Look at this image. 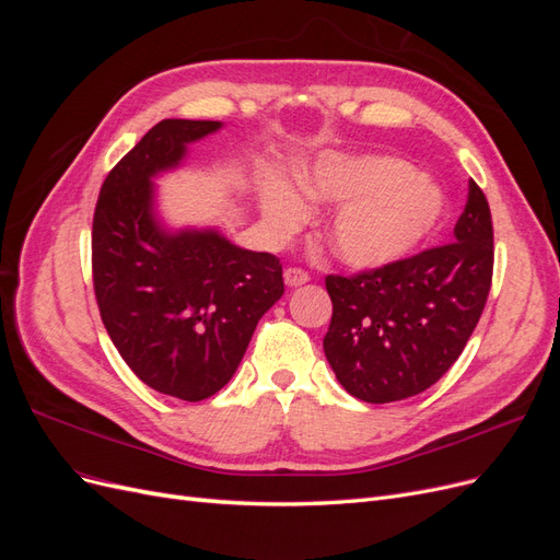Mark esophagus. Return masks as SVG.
Masks as SVG:
<instances>
[{
	"label": "esophagus",
	"mask_w": 560,
	"mask_h": 560,
	"mask_svg": "<svg viewBox=\"0 0 560 560\" xmlns=\"http://www.w3.org/2000/svg\"><path fill=\"white\" fill-rule=\"evenodd\" d=\"M311 280V276L306 273V270L303 268H294V266H290L284 270V282L290 284V287H299V284H306Z\"/></svg>",
	"instance_id": "1"
}]
</instances>
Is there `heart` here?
<instances>
[{
  "instance_id": "1",
  "label": "heart",
  "mask_w": 560,
  "mask_h": 560,
  "mask_svg": "<svg viewBox=\"0 0 560 560\" xmlns=\"http://www.w3.org/2000/svg\"><path fill=\"white\" fill-rule=\"evenodd\" d=\"M301 191L315 206H343L327 241L354 268H381L409 257L442 226L448 198L442 186L395 156H327L301 175ZM264 212L278 233L306 222V206L292 191H266Z\"/></svg>"
}]
</instances>
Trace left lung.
<instances>
[{
	"mask_svg": "<svg viewBox=\"0 0 560 560\" xmlns=\"http://www.w3.org/2000/svg\"><path fill=\"white\" fill-rule=\"evenodd\" d=\"M453 243L389 266L327 276L325 354L352 397L387 404L420 395L460 358L493 282V219L469 182Z\"/></svg>",
	"mask_w": 560,
	"mask_h": 560,
	"instance_id": "1",
	"label": "left lung"
}]
</instances>
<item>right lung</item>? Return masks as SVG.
<instances>
[{
  "mask_svg": "<svg viewBox=\"0 0 560 560\" xmlns=\"http://www.w3.org/2000/svg\"><path fill=\"white\" fill-rule=\"evenodd\" d=\"M219 126L156 124L112 167L93 214V290L112 343L142 383L184 401L231 381L257 322L284 294L276 254L217 231L165 233L151 212V177Z\"/></svg>",
  "mask_w": 560,
  "mask_h": 560,
  "instance_id": "obj_1",
  "label": "right lung"
}]
</instances>
